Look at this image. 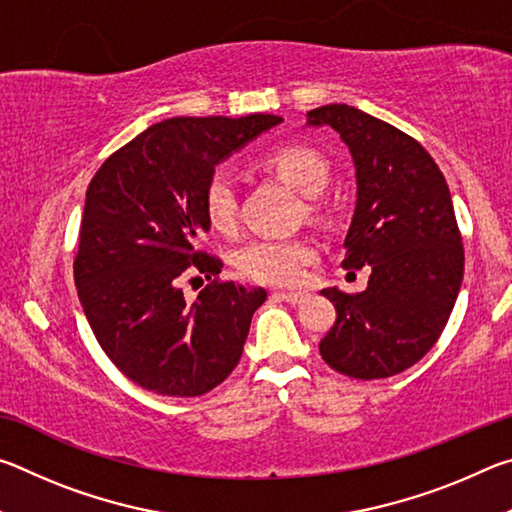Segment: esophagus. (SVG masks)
Listing matches in <instances>:
<instances>
[{
	"label": "esophagus",
	"mask_w": 512,
	"mask_h": 512,
	"mask_svg": "<svg viewBox=\"0 0 512 512\" xmlns=\"http://www.w3.org/2000/svg\"><path fill=\"white\" fill-rule=\"evenodd\" d=\"M273 296H275L277 300L289 302V305H300V302H305V300H307L305 293H293V291H275Z\"/></svg>",
	"instance_id": "34e87169"
}]
</instances>
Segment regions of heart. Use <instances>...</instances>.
I'll return each mask as SVG.
<instances>
[{"instance_id":"b5f03b06","label":"heart","mask_w":512,"mask_h":512,"mask_svg":"<svg viewBox=\"0 0 512 512\" xmlns=\"http://www.w3.org/2000/svg\"><path fill=\"white\" fill-rule=\"evenodd\" d=\"M266 164L298 189L314 198L329 183V164L307 144H287L266 155ZM205 216L214 230L232 232L237 225V185L228 169H216L203 192ZM318 259V248L307 237H264L239 250L237 268L248 280L273 287H293Z\"/></svg>"}]
</instances>
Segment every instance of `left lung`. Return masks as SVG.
<instances>
[{
    "instance_id": "left-lung-1",
    "label": "left lung",
    "mask_w": 512,
    "mask_h": 512,
    "mask_svg": "<svg viewBox=\"0 0 512 512\" xmlns=\"http://www.w3.org/2000/svg\"><path fill=\"white\" fill-rule=\"evenodd\" d=\"M350 149L357 205L343 268L370 266L366 291L323 289L336 323L320 341L329 368L384 379L427 354L452 314L463 282V241L445 176L431 155L395 126L345 103L307 112Z\"/></svg>"
}]
</instances>
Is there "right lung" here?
<instances>
[{"label":"right lung","instance_id":"obj_1","mask_svg":"<svg viewBox=\"0 0 512 512\" xmlns=\"http://www.w3.org/2000/svg\"><path fill=\"white\" fill-rule=\"evenodd\" d=\"M282 117H173L121 146L85 194L74 282L108 359L146 391L198 397L241 359L264 289L219 282L221 259L196 248L210 230L203 192L216 164ZM213 282L189 306L179 282Z\"/></svg>","mask_w":512,"mask_h":512}]
</instances>
